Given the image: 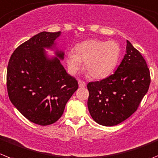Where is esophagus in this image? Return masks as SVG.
I'll list each match as a JSON object with an SVG mask.
<instances>
[{
	"label": "esophagus",
	"instance_id": "34e87169",
	"mask_svg": "<svg viewBox=\"0 0 158 158\" xmlns=\"http://www.w3.org/2000/svg\"><path fill=\"white\" fill-rule=\"evenodd\" d=\"M78 85H79V87H80V88H85V87L86 86L85 82L82 80H78Z\"/></svg>",
	"mask_w": 158,
	"mask_h": 158
}]
</instances>
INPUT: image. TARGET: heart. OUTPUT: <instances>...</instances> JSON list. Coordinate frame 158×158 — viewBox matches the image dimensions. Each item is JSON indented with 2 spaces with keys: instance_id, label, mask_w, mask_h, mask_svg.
Returning <instances> with one entry per match:
<instances>
[{
  "instance_id": "heart-1",
  "label": "heart",
  "mask_w": 158,
  "mask_h": 158,
  "mask_svg": "<svg viewBox=\"0 0 158 158\" xmlns=\"http://www.w3.org/2000/svg\"><path fill=\"white\" fill-rule=\"evenodd\" d=\"M121 55V48L115 41L89 40L80 43L74 51H69L66 56V64L69 71L75 73L85 68L90 77L95 79H103L115 69Z\"/></svg>"
}]
</instances>
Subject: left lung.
<instances>
[{
    "mask_svg": "<svg viewBox=\"0 0 158 158\" xmlns=\"http://www.w3.org/2000/svg\"><path fill=\"white\" fill-rule=\"evenodd\" d=\"M150 84V69L145 59L127 40L126 54L115 73L87 85L88 108L92 118L103 126L125 121L136 111Z\"/></svg>",
    "mask_w": 158,
    "mask_h": 158,
    "instance_id": "1",
    "label": "left lung"
}]
</instances>
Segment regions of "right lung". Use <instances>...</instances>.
<instances>
[{
    "instance_id": "add662e5",
    "label": "right lung",
    "mask_w": 158,
    "mask_h": 158,
    "mask_svg": "<svg viewBox=\"0 0 158 158\" xmlns=\"http://www.w3.org/2000/svg\"><path fill=\"white\" fill-rule=\"evenodd\" d=\"M61 32H40L19 46L7 69L8 96L15 107L31 122L49 125L63 115L65 106L78 89L77 81L66 73L56 48ZM44 48L55 50L49 57Z\"/></svg>"
}]
</instances>
